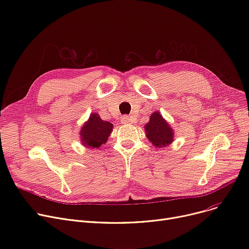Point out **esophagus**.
<instances>
[{
    "instance_id": "obj_1",
    "label": "esophagus",
    "mask_w": 249,
    "mask_h": 249,
    "mask_svg": "<svg viewBox=\"0 0 249 249\" xmlns=\"http://www.w3.org/2000/svg\"><path fill=\"white\" fill-rule=\"evenodd\" d=\"M121 123L122 124H132L133 123V119L130 116H123L122 118H121Z\"/></svg>"
}]
</instances>
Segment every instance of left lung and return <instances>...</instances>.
<instances>
[{
    "mask_svg": "<svg viewBox=\"0 0 249 249\" xmlns=\"http://www.w3.org/2000/svg\"><path fill=\"white\" fill-rule=\"evenodd\" d=\"M144 130L147 139L156 147L168 146L174 141V130L161 116L160 112H153Z\"/></svg>",
    "mask_w": 249,
    "mask_h": 249,
    "instance_id": "left-lung-1",
    "label": "left lung"
}]
</instances>
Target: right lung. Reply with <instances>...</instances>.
<instances>
[{
	"mask_svg": "<svg viewBox=\"0 0 249 249\" xmlns=\"http://www.w3.org/2000/svg\"><path fill=\"white\" fill-rule=\"evenodd\" d=\"M113 131V124L102 120L99 114L91 113L81 130V142L86 147L99 148L107 142Z\"/></svg>",
	"mask_w": 249,
	"mask_h": 249,
	"instance_id": "1",
	"label": "right lung"
}]
</instances>
